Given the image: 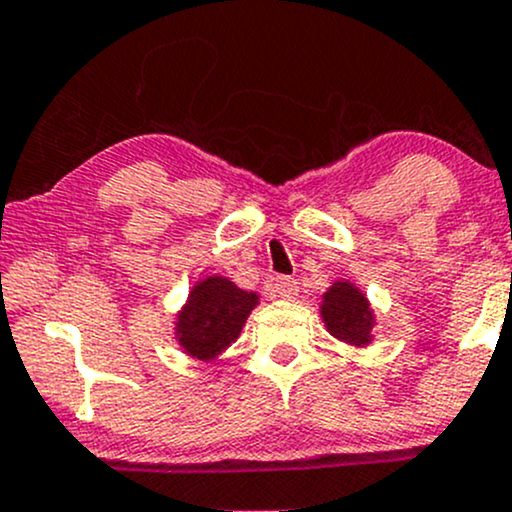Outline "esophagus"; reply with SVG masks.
<instances>
[{
	"instance_id": "1",
	"label": "esophagus",
	"mask_w": 512,
	"mask_h": 512,
	"mask_svg": "<svg viewBox=\"0 0 512 512\" xmlns=\"http://www.w3.org/2000/svg\"><path fill=\"white\" fill-rule=\"evenodd\" d=\"M269 291H272V294H277V296H282V299H294L296 291H299V286H296L294 277L279 274V277H274L272 282H269Z\"/></svg>"
}]
</instances>
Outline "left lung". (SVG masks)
I'll use <instances>...</instances> for the list:
<instances>
[{
    "instance_id": "left-lung-1",
    "label": "left lung",
    "mask_w": 512,
    "mask_h": 512,
    "mask_svg": "<svg viewBox=\"0 0 512 512\" xmlns=\"http://www.w3.org/2000/svg\"><path fill=\"white\" fill-rule=\"evenodd\" d=\"M325 325L330 333L350 345H367L369 330H372V311L369 303L352 284L338 282L323 296Z\"/></svg>"
}]
</instances>
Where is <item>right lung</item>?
<instances>
[{
	"label": "right lung",
	"instance_id": "obj_1",
	"mask_svg": "<svg viewBox=\"0 0 512 512\" xmlns=\"http://www.w3.org/2000/svg\"><path fill=\"white\" fill-rule=\"evenodd\" d=\"M257 294L238 289L223 277L199 282L177 320L179 345L196 359H211L240 335L255 308Z\"/></svg>",
	"mask_w": 512,
	"mask_h": 512
}]
</instances>
